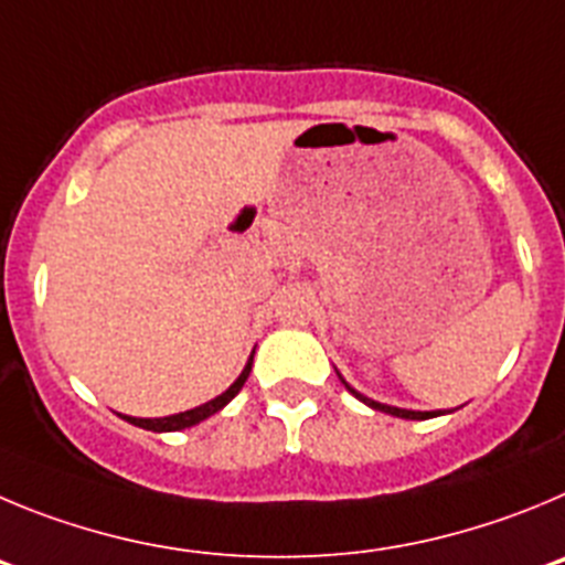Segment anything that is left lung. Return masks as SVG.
Masks as SVG:
<instances>
[{
  "label": "left lung",
  "mask_w": 565,
  "mask_h": 565,
  "mask_svg": "<svg viewBox=\"0 0 565 565\" xmlns=\"http://www.w3.org/2000/svg\"><path fill=\"white\" fill-rule=\"evenodd\" d=\"M345 388H349V385H345ZM349 391H352V394L358 396V399H363L365 405H371V408L385 411V414H391V416H399V419H430V416H436V414H439V411H405V408H394V405H380V403H374V399H369V396L358 394V391H354V388H349Z\"/></svg>",
  "instance_id": "left-lung-1"
}]
</instances>
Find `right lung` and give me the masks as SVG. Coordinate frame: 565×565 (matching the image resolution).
<instances>
[{
    "label": "right lung",
    "instance_id": "add662e5",
    "mask_svg": "<svg viewBox=\"0 0 565 565\" xmlns=\"http://www.w3.org/2000/svg\"><path fill=\"white\" fill-rule=\"evenodd\" d=\"M250 369H253V358H250V363L245 365V371L238 374L236 383H233L231 388L225 391V394H220V396H216V399H211V403L200 405V408L185 411V414L166 416V419H135V416H124V419L131 422V425H137V428L157 430V434H160V430H182V428H191V425H196V422L207 419V416H213V414H216V411L225 408V405L231 403L233 396H236L238 391H242V385L247 383V377H250Z\"/></svg>",
    "mask_w": 565,
    "mask_h": 565
}]
</instances>
